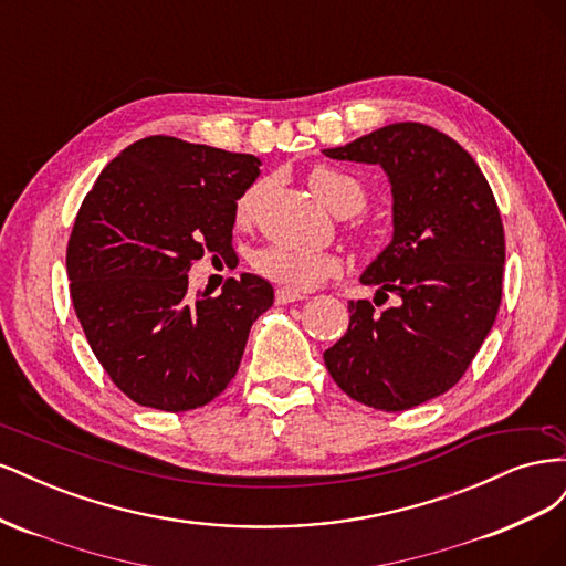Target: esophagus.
I'll return each instance as SVG.
<instances>
[{"label": "esophagus", "mask_w": 566, "mask_h": 566, "mask_svg": "<svg viewBox=\"0 0 566 566\" xmlns=\"http://www.w3.org/2000/svg\"><path fill=\"white\" fill-rule=\"evenodd\" d=\"M300 300H304V295L293 293V290H285V287L276 290V304H293V302H300Z\"/></svg>", "instance_id": "1"}]
</instances>
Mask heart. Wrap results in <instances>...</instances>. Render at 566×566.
<instances>
[{
	"label": "heart",
	"instance_id": "heart-1",
	"mask_svg": "<svg viewBox=\"0 0 566 566\" xmlns=\"http://www.w3.org/2000/svg\"><path fill=\"white\" fill-rule=\"evenodd\" d=\"M310 186L316 198L328 205L335 214H354L366 205V188L356 177L342 172V169L316 165L310 172ZM262 186L252 184L245 188L243 196L235 202V217L238 221H250L260 200ZM364 238H368V227L358 224ZM254 269L262 273L264 279L279 283L293 293H304V290H314L321 283L333 279L339 271V260L331 252L321 250H304L283 243H273L252 254Z\"/></svg>",
	"mask_w": 566,
	"mask_h": 566
}]
</instances>
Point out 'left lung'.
Instances as JSON below:
<instances>
[{"instance_id": "8db88e82", "label": "left lung", "mask_w": 566, "mask_h": 566, "mask_svg": "<svg viewBox=\"0 0 566 566\" xmlns=\"http://www.w3.org/2000/svg\"><path fill=\"white\" fill-rule=\"evenodd\" d=\"M328 158L380 165L391 184V243L364 271L373 302H349V328L323 361L358 403L406 410L449 391L476 356L503 297L505 233L470 153L422 123H394Z\"/></svg>"}]
</instances>
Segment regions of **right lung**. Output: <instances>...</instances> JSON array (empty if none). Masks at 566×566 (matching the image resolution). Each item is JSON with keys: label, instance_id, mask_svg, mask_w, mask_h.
Segmentation results:
<instances>
[{"label": "right lung", "instance_id": "obj_1", "mask_svg": "<svg viewBox=\"0 0 566 566\" xmlns=\"http://www.w3.org/2000/svg\"><path fill=\"white\" fill-rule=\"evenodd\" d=\"M260 165L146 136L82 200L65 254L73 306L98 364L134 403L184 413L217 399L238 373L273 287L243 273L217 297L193 295L188 271L205 252H233L235 202Z\"/></svg>", "mask_w": 566, "mask_h": 566}]
</instances>
